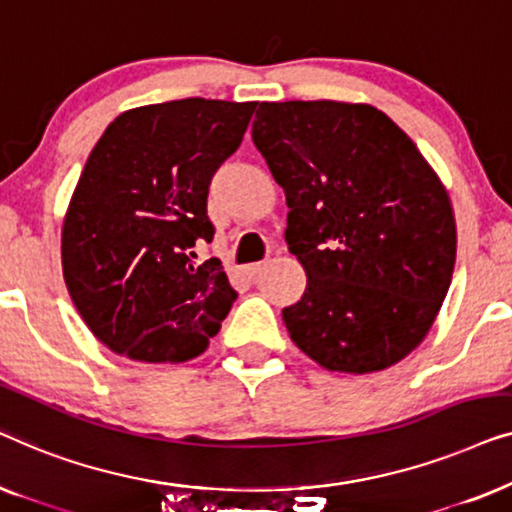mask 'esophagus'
<instances>
[{
    "mask_svg": "<svg viewBox=\"0 0 512 512\" xmlns=\"http://www.w3.org/2000/svg\"><path fill=\"white\" fill-rule=\"evenodd\" d=\"M263 270V263H249V265H244V275L247 277H254V275H258V272Z\"/></svg>",
    "mask_w": 512,
    "mask_h": 512,
    "instance_id": "34e87169",
    "label": "esophagus"
}]
</instances>
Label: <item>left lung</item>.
<instances>
[{
  "instance_id": "obj_1",
  "label": "left lung",
  "mask_w": 512,
  "mask_h": 512,
  "mask_svg": "<svg viewBox=\"0 0 512 512\" xmlns=\"http://www.w3.org/2000/svg\"><path fill=\"white\" fill-rule=\"evenodd\" d=\"M251 139L286 193L307 289L282 310L328 370L373 373L426 338L450 289L457 228L417 146L370 104L261 102Z\"/></svg>"
}]
</instances>
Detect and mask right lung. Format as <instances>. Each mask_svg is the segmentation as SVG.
I'll return each mask as SVG.
<instances>
[{
	"label": "right lung",
	"mask_w": 512,
	"mask_h": 512,
	"mask_svg": "<svg viewBox=\"0 0 512 512\" xmlns=\"http://www.w3.org/2000/svg\"><path fill=\"white\" fill-rule=\"evenodd\" d=\"M256 102L186 97L109 123L62 226V275L76 310L111 352L179 363L205 352L235 303L212 242L209 184L237 151Z\"/></svg>",
	"instance_id": "right-lung-1"
}]
</instances>
